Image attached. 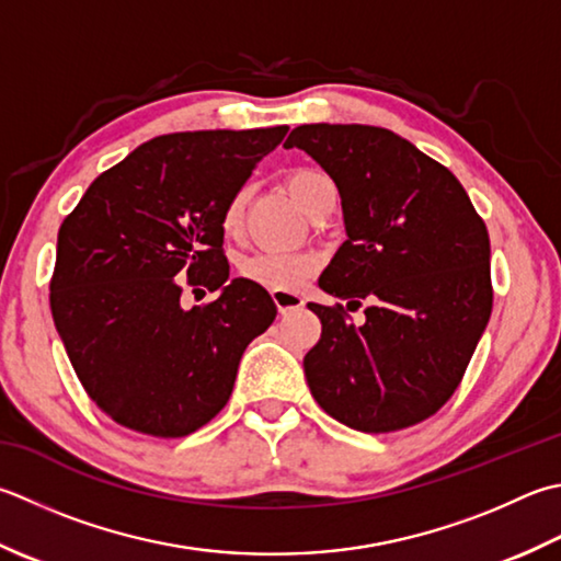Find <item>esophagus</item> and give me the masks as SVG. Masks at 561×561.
<instances>
[{"label": "esophagus", "instance_id": "1", "mask_svg": "<svg viewBox=\"0 0 561 561\" xmlns=\"http://www.w3.org/2000/svg\"><path fill=\"white\" fill-rule=\"evenodd\" d=\"M272 299H274V304H277L279 313L299 311V309H304V304H306V299H304L301 294L287 291V289H274V291H272Z\"/></svg>", "mask_w": 561, "mask_h": 561}]
</instances>
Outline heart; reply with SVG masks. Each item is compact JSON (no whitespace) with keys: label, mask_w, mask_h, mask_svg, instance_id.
<instances>
[{"label":"heart","mask_w":561,"mask_h":561,"mask_svg":"<svg viewBox=\"0 0 561 561\" xmlns=\"http://www.w3.org/2000/svg\"><path fill=\"white\" fill-rule=\"evenodd\" d=\"M287 186L306 214L325 192H333L335 184L325 172L313 168H299L287 178ZM245 216V192H236L226 202L221 211V228L228 238H236L243 230ZM245 279L260 284L265 289H296L313 272V260L309 255H294V252H255L238 265Z\"/></svg>","instance_id":"b5f03b06"}]
</instances>
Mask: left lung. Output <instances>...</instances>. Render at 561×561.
Returning <instances> with one entry per match:
<instances>
[{"label":"left lung","instance_id":"1","mask_svg":"<svg viewBox=\"0 0 561 561\" xmlns=\"http://www.w3.org/2000/svg\"><path fill=\"white\" fill-rule=\"evenodd\" d=\"M301 148L331 174L347 240L318 287L367 301L365 323L311 304L321 340L306 353L318 405L353 431L391 433L431 419L453 397L491 316V245L465 186L440 162L362 124H306Z\"/></svg>","mask_w":561,"mask_h":561}]
</instances>
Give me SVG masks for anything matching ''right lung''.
<instances>
[{"instance_id": "add662e5", "label": "right lung", "mask_w": 561, "mask_h": 561, "mask_svg": "<svg viewBox=\"0 0 561 561\" xmlns=\"http://www.w3.org/2000/svg\"><path fill=\"white\" fill-rule=\"evenodd\" d=\"M287 126L186 130L99 174L58 230L50 311L77 379L108 419L184 437L224 409L240 357L277 316L228 279L221 211ZM219 296L184 310L183 277Z\"/></svg>"}]
</instances>
